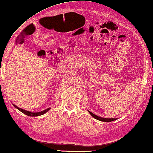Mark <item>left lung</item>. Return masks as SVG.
<instances>
[{"mask_svg": "<svg viewBox=\"0 0 153 153\" xmlns=\"http://www.w3.org/2000/svg\"><path fill=\"white\" fill-rule=\"evenodd\" d=\"M89 113L90 114L93 116L94 118H96V120H98L100 121H103V122H106V123H108V122H111V121H114L116 120V118H102V117H100V116H98L94 114L91 113L90 111H88Z\"/></svg>", "mask_w": 153, "mask_h": 153, "instance_id": "obj_1", "label": "left lung"}]
</instances>
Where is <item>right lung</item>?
<instances>
[{
    "instance_id": "add662e5",
    "label": "right lung",
    "mask_w": 153,
    "mask_h": 153,
    "mask_svg": "<svg viewBox=\"0 0 153 153\" xmlns=\"http://www.w3.org/2000/svg\"><path fill=\"white\" fill-rule=\"evenodd\" d=\"M14 106H15L16 108H17V109L21 111V112H23V114H26L27 116H41V115H43L44 114H45L49 110H50V108H48V109H46L45 110L42 111V112H29V111H27V110H25L23 109H21V108H19L18 106H16V105H15V104H13Z\"/></svg>"
}]
</instances>
